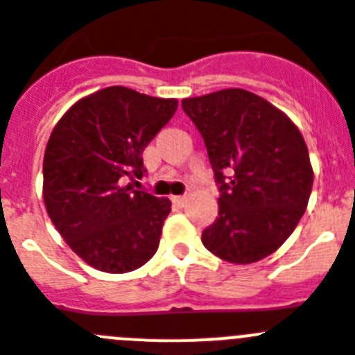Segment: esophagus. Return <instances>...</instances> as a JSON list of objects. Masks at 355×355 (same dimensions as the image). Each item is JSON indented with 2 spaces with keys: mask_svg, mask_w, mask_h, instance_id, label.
<instances>
[{
  "mask_svg": "<svg viewBox=\"0 0 355 355\" xmlns=\"http://www.w3.org/2000/svg\"><path fill=\"white\" fill-rule=\"evenodd\" d=\"M185 200H187V196H173V198H171V201H173L175 205H178V207H184Z\"/></svg>",
  "mask_w": 355,
  "mask_h": 355,
  "instance_id": "esophagus-1",
  "label": "esophagus"
}]
</instances>
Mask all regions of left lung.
<instances>
[{
    "instance_id": "8db88e82",
    "label": "left lung",
    "mask_w": 355,
    "mask_h": 355,
    "mask_svg": "<svg viewBox=\"0 0 355 355\" xmlns=\"http://www.w3.org/2000/svg\"><path fill=\"white\" fill-rule=\"evenodd\" d=\"M205 141L219 187V214L203 230L210 253L253 263L292 235L313 185L308 146L285 113L241 88L184 98Z\"/></svg>"
}]
</instances>
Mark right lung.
I'll return each instance as SVG.
<instances>
[{"mask_svg": "<svg viewBox=\"0 0 355 355\" xmlns=\"http://www.w3.org/2000/svg\"><path fill=\"white\" fill-rule=\"evenodd\" d=\"M177 106L175 98L110 86L76 102L53 129L44 155L47 214L95 269L130 272L157 251L171 201L127 180L145 175L143 150Z\"/></svg>", "mask_w": 355, "mask_h": 355, "instance_id": "obj_1", "label": "right lung"}]
</instances>
